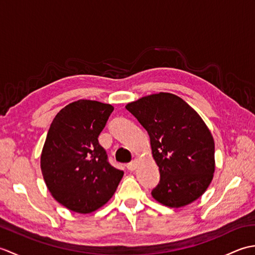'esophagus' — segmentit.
I'll use <instances>...</instances> for the list:
<instances>
[{
  "label": "esophagus",
  "instance_id": "34e87169",
  "mask_svg": "<svg viewBox=\"0 0 255 255\" xmlns=\"http://www.w3.org/2000/svg\"><path fill=\"white\" fill-rule=\"evenodd\" d=\"M137 165H138V160L134 159L133 161L130 162V163L127 164V169H128L129 171H134V170L137 169Z\"/></svg>",
  "mask_w": 255,
  "mask_h": 255
}]
</instances>
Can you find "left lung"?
I'll use <instances>...</instances> for the list:
<instances>
[{"label":"left lung","mask_w":255,"mask_h":255,"mask_svg":"<svg viewBox=\"0 0 255 255\" xmlns=\"http://www.w3.org/2000/svg\"><path fill=\"white\" fill-rule=\"evenodd\" d=\"M147 130L160 182L152 197L180 208L205 193L214 177L215 142L198 114L171 93L152 94L126 105Z\"/></svg>","instance_id":"1"}]
</instances>
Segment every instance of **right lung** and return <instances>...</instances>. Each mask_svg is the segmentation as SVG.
<instances>
[{
    "mask_svg": "<svg viewBox=\"0 0 255 255\" xmlns=\"http://www.w3.org/2000/svg\"><path fill=\"white\" fill-rule=\"evenodd\" d=\"M114 107L79 100L53 119L40 156V167L52 197L64 207L90 214L112 198L124 172L108 163L99 136Z\"/></svg>",
    "mask_w": 255,
    "mask_h": 255,
    "instance_id": "add662e5",
    "label": "right lung"
}]
</instances>
